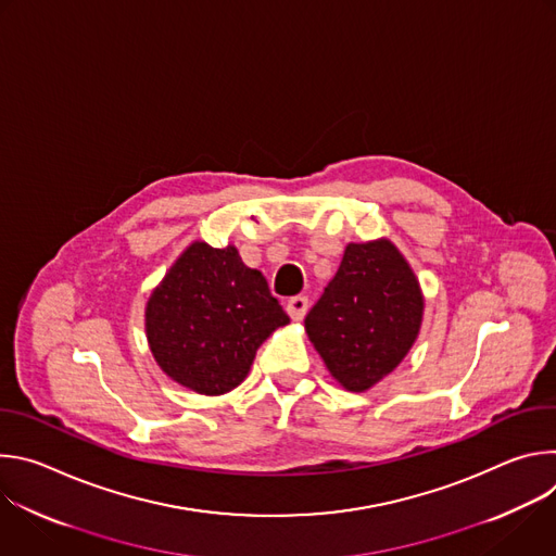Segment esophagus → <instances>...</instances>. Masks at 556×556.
Segmentation results:
<instances>
[{
    "instance_id": "34e87169",
    "label": "esophagus",
    "mask_w": 556,
    "mask_h": 556,
    "mask_svg": "<svg viewBox=\"0 0 556 556\" xmlns=\"http://www.w3.org/2000/svg\"><path fill=\"white\" fill-rule=\"evenodd\" d=\"M286 309H288L292 321H303V316H305V312H307V296H303V294L292 296V299L286 303Z\"/></svg>"
}]
</instances>
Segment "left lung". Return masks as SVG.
I'll return each mask as SVG.
<instances>
[{
    "mask_svg": "<svg viewBox=\"0 0 556 556\" xmlns=\"http://www.w3.org/2000/svg\"><path fill=\"white\" fill-rule=\"evenodd\" d=\"M420 283L389 240L348 244L305 332L348 391H367L403 363L422 326Z\"/></svg>",
    "mask_w": 556,
    "mask_h": 556,
    "instance_id": "1",
    "label": "left lung"
}]
</instances>
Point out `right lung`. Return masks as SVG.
<instances>
[{
	"mask_svg": "<svg viewBox=\"0 0 556 556\" xmlns=\"http://www.w3.org/2000/svg\"><path fill=\"white\" fill-rule=\"evenodd\" d=\"M290 319L266 277L235 247L193 242L144 309L149 350L178 384L219 395L240 384L260 345Z\"/></svg>",
	"mask_w": 556,
	"mask_h": 556,
	"instance_id": "1",
	"label": "right lung"
}]
</instances>
